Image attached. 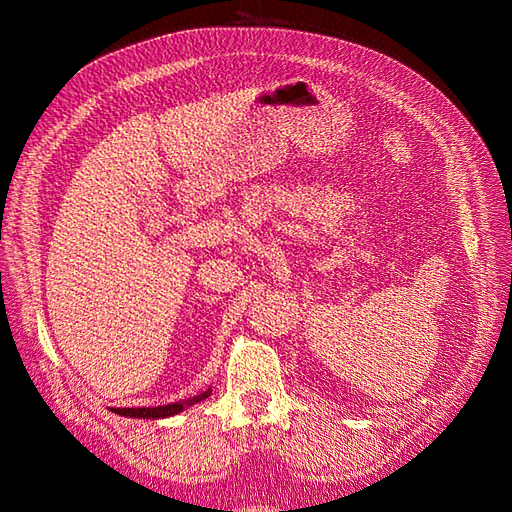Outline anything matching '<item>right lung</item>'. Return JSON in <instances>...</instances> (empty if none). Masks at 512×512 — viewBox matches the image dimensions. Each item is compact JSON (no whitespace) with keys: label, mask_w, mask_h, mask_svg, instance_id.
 <instances>
[{"label":"right lung","mask_w":512,"mask_h":512,"mask_svg":"<svg viewBox=\"0 0 512 512\" xmlns=\"http://www.w3.org/2000/svg\"><path fill=\"white\" fill-rule=\"evenodd\" d=\"M211 396V389L202 391V394L193 396L189 400H180V402H171V405H160V407H138V409H125V407H116L112 409L118 416H125V418H151V420H158V418H169V416H176V413L184 411L187 407L195 405V402H200L204 398Z\"/></svg>","instance_id":"1"}]
</instances>
